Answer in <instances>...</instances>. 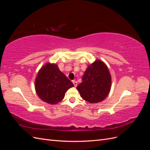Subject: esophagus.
I'll list each match as a JSON object with an SVG mask.
<instances>
[{"label": "esophagus", "instance_id": "obj_1", "mask_svg": "<svg viewBox=\"0 0 150 150\" xmlns=\"http://www.w3.org/2000/svg\"><path fill=\"white\" fill-rule=\"evenodd\" d=\"M72 83H73V84H74V85L75 87H76V86H78V82H77L76 81H75V80L72 81Z\"/></svg>", "mask_w": 150, "mask_h": 150}]
</instances>
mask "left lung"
I'll return each instance as SVG.
<instances>
[{
	"label": "left lung",
	"instance_id": "obj_1",
	"mask_svg": "<svg viewBox=\"0 0 150 150\" xmlns=\"http://www.w3.org/2000/svg\"><path fill=\"white\" fill-rule=\"evenodd\" d=\"M111 78L107 66L97 60L88 66L82 78V83L77 86L81 96L85 101L95 103L106 98L111 89Z\"/></svg>",
	"mask_w": 150,
	"mask_h": 150
}]
</instances>
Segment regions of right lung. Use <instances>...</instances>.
I'll return each mask as SVG.
<instances>
[{"instance_id":"add662e5","label":"right lung","mask_w":150,"mask_h":150,"mask_svg":"<svg viewBox=\"0 0 150 150\" xmlns=\"http://www.w3.org/2000/svg\"><path fill=\"white\" fill-rule=\"evenodd\" d=\"M73 86L56 64L49 63L41 68L35 81V91L39 97L52 104L62 101L67 89Z\"/></svg>"}]
</instances>
